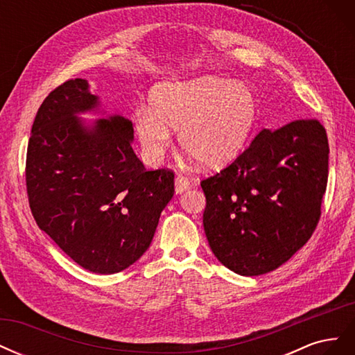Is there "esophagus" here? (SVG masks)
I'll use <instances>...</instances> for the list:
<instances>
[{"label":"esophagus","mask_w":355,"mask_h":355,"mask_svg":"<svg viewBox=\"0 0 355 355\" xmlns=\"http://www.w3.org/2000/svg\"><path fill=\"white\" fill-rule=\"evenodd\" d=\"M191 187V182L182 175H178L175 178V189H176V194H182V192L187 191Z\"/></svg>","instance_id":"1"}]
</instances>
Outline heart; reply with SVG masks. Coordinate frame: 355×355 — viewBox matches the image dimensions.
Segmentation results:
<instances>
[{"mask_svg":"<svg viewBox=\"0 0 355 355\" xmlns=\"http://www.w3.org/2000/svg\"><path fill=\"white\" fill-rule=\"evenodd\" d=\"M135 133L149 163H158L179 132L185 153L207 168L237 159L249 145L257 121V101L243 83L204 75L164 83L153 90L149 110L135 114Z\"/></svg>","mask_w":355,"mask_h":355,"instance_id":"1","label":"heart"}]
</instances>
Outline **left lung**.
Instances as JSON below:
<instances>
[{
    "label": "left lung",
    "instance_id": "1",
    "mask_svg": "<svg viewBox=\"0 0 355 355\" xmlns=\"http://www.w3.org/2000/svg\"><path fill=\"white\" fill-rule=\"evenodd\" d=\"M327 176L329 142L320 121L263 128L232 164L201 180L202 225L218 261L247 277L287 262L317 227Z\"/></svg>",
    "mask_w": 355,
    "mask_h": 355
}]
</instances>
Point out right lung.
Returning a JSON list of instances; mask_svg holds the SVG:
<instances>
[{"label": "right lung", "instance_id": "add662e5", "mask_svg": "<svg viewBox=\"0 0 355 355\" xmlns=\"http://www.w3.org/2000/svg\"><path fill=\"white\" fill-rule=\"evenodd\" d=\"M98 108L83 78L47 96L32 124L26 189L40 230L73 262L115 274L148 250L175 175L145 168L132 148L130 120L112 115L90 125L78 116Z\"/></svg>", "mask_w": 355, "mask_h": 355}]
</instances>
